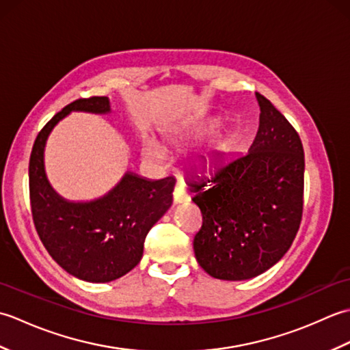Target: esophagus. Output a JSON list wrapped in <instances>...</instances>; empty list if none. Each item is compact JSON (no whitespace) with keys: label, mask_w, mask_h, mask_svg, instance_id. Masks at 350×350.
I'll return each instance as SVG.
<instances>
[{"label":"esophagus","mask_w":350,"mask_h":350,"mask_svg":"<svg viewBox=\"0 0 350 350\" xmlns=\"http://www.w3.org/2000/svg\"><path fill=\"white\" fill-rule=\"evenodd\" d=\"M173 200H174L176 204L185 203L188 200V192H187V189H185V185L182 182L176 185L174 192H173Z\"/></svg>","instance_id":"34e87169"}]
</instances>
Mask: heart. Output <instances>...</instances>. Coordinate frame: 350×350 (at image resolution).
Returning <instances> with one entry per match:
<instances>
[{
  "label": "heart",
  "instance_id": "1",
  "mask_svg": "<svg viewBox=\"0 0 350 350\" xmlns=\"http://www.w3.org/2000/svg\"><path fill=\"white\" fill-rule=\"evenodd\" d=\"M182 141L180 135H168V143L171 144H179ZM143 153L147 159L150 161H156V162H162L165 159V152L163 148L156 143L153 139H146L143 144Z\"/></svg>",
  "mask_w": 350,
  "mask_h": 350
}]
</instances>
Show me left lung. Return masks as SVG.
I'll return each instance as SVG.
<instances>
[{
	"mask_svg": "<svg viewBox=\"0 0 350 350\" xmlns=\"http://www.w3.org/2000/svg\"><path fill=\"white\" fill-rule=\"evenodd\" d=\"M257 135L247 153L219 156L188 182L203 213L194 237L198 265L213 278L242 281L288 251L304 209V148L287 118L256 93Z\"/></svg>",
	"mask_w": 350,
	"mask_h": 350,
	"instance_id": "8db88e82",
	"label": "left lung"
}]
</instances>
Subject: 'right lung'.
<instances>
[{
    "label": "right lung",
    "mask_w": 350,
    "mask_h": 350,
    "mask_svg": "<svg viewBox=\"0 0 350 350\" xmlns=\"http://www.w3.org/2000/svg\"><path fill=\"white\" fill-rule=\"evenodd\" d=\"M72 111L108 114L111 108L107 96L78 99L43 126L28 168L33 221L44 248L66 272L90 282L114 281L139 263L148 230L173 203L176 179L148 180L126 173L98 200H64L46 179L43 153L51 131Z\"/></svg>",
    "instance_id": "add662e5"
}]
</instances>
